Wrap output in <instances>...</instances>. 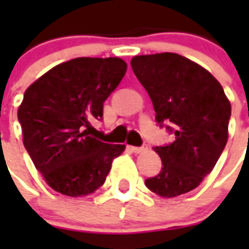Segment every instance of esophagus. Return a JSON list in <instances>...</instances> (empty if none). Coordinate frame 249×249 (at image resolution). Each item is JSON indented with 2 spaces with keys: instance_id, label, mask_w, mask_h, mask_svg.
Masks as SVG:
<instances>
[{
  "instance_id": "1",
  "label": "esophagus",
  "mask_w": 249,
  "mask_h": 249,
  "mask_svg": "<svg viewBox=\"0 0 249 249\" xmlns=\"http://www.w3.org/2000/svg\"><path fill=\"white\" fill-rule=\"evenodd\" d=\"M130 151L136 153V155H139V153H142V152L146 151L145 146H130Z\"/></svg>"
}]
</instances>
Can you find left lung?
Instances as JSON below:
<instances>
[{
    "mask_svg": "<svg viewBox=\"0 0 249 249\" xmlns=\"http://www.w3.org/2000/svg\"><path fill=\"white\" fill-rule=\"evenodd\" d=\"M130 65L151 97L156 120L172 123L175 132L172 144L155 148L162 168L146 178V188L161 197L184 195L212 172L224 151L230 100L207 69L176 53L136 56Z\"/></svg>",
    "mask_w": 249,
    "mask_h": 249,
    "instance_id": "1",
    "label": "left lung"
}]
</instances>
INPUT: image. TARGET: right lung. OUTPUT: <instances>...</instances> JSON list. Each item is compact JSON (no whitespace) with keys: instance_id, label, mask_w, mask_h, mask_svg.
Returning a JSON list of instances; mask_svg holds the SVG:
<instances>
[{"instance_id":"obj_1","label":"right lung","mask_w":249,"mask_h":249,"mask_svg":"<svg viewBox=\"0 0 249 249\" xmlns=\"http://www.w3.org/2000/svg\"><path fill=\"white\" fill-rule=\"evenodd\" d=\"M126 71L119 57H78L58 64L26 90L18 107L22 141L36 169L56 192L71 197L101 187L124 144L89 136L90 120Z\"/></svg>"}]
</instances>
